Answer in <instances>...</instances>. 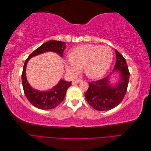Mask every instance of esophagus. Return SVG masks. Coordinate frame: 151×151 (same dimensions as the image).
<instances>
[{"label": "esophagus", "instance_id": "1", "mask_svg": "<svg viewBox=\"0 0 151 151\" xmlns=\"http://www.w3.org/2000/svg\"><path fill=\"white\" fill-rule=\"evenodd\" d=\"M81 81V79H76V80L72 81V84L73 85H74V84H77V83H80Z\"/></svg>", "mask_w": 151, "mask_h": 151}]
</instances>
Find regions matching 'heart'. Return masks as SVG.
I'll return each instance as SVG.
<instances>
[{
    "label": "heart",
    "mask_w": 151,
    "mask_h": 151,
    "mask_svg": "<svg viewBox=\"0 0 151 151\" xmlns=\"http://www.w3.org/2000/svg\"><path fill=\"white\" fill-rule=\"evenodd\" d=\"M113 58V53L109 48L85 45L72 50L64 65L70 74H75L79 68H83L87 76L95 79L103 76L108 71Z\"/></svg>",
    "instance_id": "1"
}]
</instances>
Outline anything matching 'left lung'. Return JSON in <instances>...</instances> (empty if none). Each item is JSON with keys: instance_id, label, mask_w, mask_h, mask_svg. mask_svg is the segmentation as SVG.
I'll use <instances>...</instances> for the list:
<instances>
[{"instance_id": "left-lung-1", "label": "left lung", "mask_w": 151, "mask_h": 151, "mask_svg": "<svg viewBox=\"0 0 151 151\" xmlns=\"http://www.w3.org/2000/svg\"><path fill=\"white\" fill-rule=\"evenodd\" d=\"M115 53L116 60L113 70L119 71L120 74L118 83L114 87L111 86L108 76L101 79L89 82V88L85 93L86 101L96 110L107 111L116 107L122 101L127 93L130 77L129 68L122 55L116 50Z\"/></svg>"}]
</instances>
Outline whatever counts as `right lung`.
<instances>
[{"label":"right lung","mask_w":151,"mask_h":151,"mask_svg":"<svg viewBox=\"0 0 151 151\" xmlns=\"http://www.w3.org/2000/svg\"><path fill=\"white\" fill-rule=\"evenodd\" d=\"M65 42L60 41L50 40L45 42L32 52L26 59L23 66L21 79L24 93L26 98L32 105L41 109H50L57 107L65 98L67 89L71 86V82L61 80L57 85L47 91H40L31 88L26 77V68L27 63L32 57L47 52H53L63 56V50L65 48Z\"/></svg>","instance_id":"add662e5"}]
</instances>
